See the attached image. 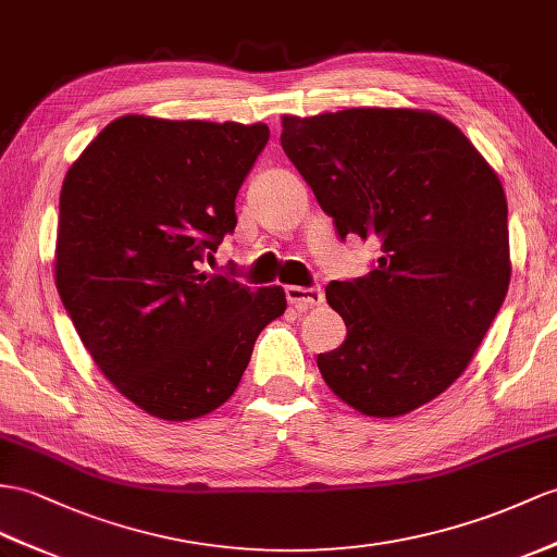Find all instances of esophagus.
<instances>
[{
  "label": "esophagus",
  "instance_id": "esophagus-1",
  "mask_svg": "<svg viewBox=\"0 0 557 557\" xmlns=\"http://www.w3.org/2000/svg\"><path fill=\"white\" fill-rule=\"evenodd\" d=\"M288 302L297 309H314L323 305V290L321 288H300V286H288L286 288Z\"/></svg>",
  "mask_w": 557,
  "mask_h": 557
}]
</instances>
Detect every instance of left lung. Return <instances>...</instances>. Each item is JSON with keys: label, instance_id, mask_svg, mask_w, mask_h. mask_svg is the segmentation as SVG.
Masks as SVG:
<instances>
[{"label": "left lung", "instance_id": "obj_1", "mask_svg": "<svg viewBox=\"0 0 557 557\" xmlns=\"http://www.w3.org/2000/svg\"><path fill=\"white\" fill-rule=\"evenodd\" d=\"M281 146L341 238H375L369 274L331 281L345 343L317 363L373 418L411 413L468 369L510 283L498 174L454 122L420 108L283 115Z\"/></svg>", "mask_w": 557, "mask_h": 557}]
</instances>
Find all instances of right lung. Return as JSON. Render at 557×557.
<instances>
[{"label": "right lung", "instance_id": "1", "mask_svg": "<svg viewBox=\"0 0 557 557\" xmlns=\"http://www.w3.org/2000/svg\"><path fill=\"white\" fill-rule=\"evenodd\" d=\"M262 122L122 115L67 170L53 278L99 371L148 416L194 420L234 395L281 286L200 271L236 228Z\"/></svg>", "mask_w": 557, "mask_h": 557}]
</instances>
